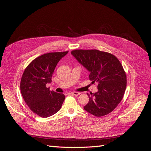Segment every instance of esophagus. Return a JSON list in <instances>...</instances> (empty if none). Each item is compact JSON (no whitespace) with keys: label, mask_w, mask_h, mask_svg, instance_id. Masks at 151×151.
I'll use <instances>...</instances> for the list:
<instances>
[{"label":"esophagus","mask_w":151,"mask_h":151,"mask_svg":"<svg viewBox=\"0 0 151 151\" xmlns=\"http://www.w3.org/2000/svg\"><path fill=\"white\" fill-rule=\"evenodd\" d=\"M71 94H73V95H74V96H79V95L81 94V93H78V92H72Z\"/></svg>","instance_id":"34e87169"}]
</instances>
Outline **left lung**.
I'll return each instance as SVG.
<instances>
[{
	"instance_id": "left-lung-1",
	"label": "left lung",
	"mask_w": 151,
	"mask_h": 151,
	"mask_svg": "<svg viewBox=\"0 0 151 151\" xmlns=\"http://www.w3.org/2000/svg\"><path fill=\"white\" fill-rule=\"evenodd\" d=\"M71 54L89 71L92 83H98V92L88 94L89 101L84 109L98 117L111 113L122 101L127 86L120 61L113 55L97 50H76Z\"/></svg>"
}]
</instances>
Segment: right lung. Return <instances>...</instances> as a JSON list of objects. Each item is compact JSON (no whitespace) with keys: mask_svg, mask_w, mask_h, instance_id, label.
Returning <instances> with one entry per match:
<instances>
[{"mask_svg":"<svg viewBox=\"0 0 151 151\" xmlns=\"http://www.w3.org/2000/svg\"><path fill=\"white\" fill-rule=\"evenodd\" d=\"M68 53H48L32 61L22 74L20 88L26 103L31 110L42 118L54 115L61 108L65 96L50 91L46 85L52 77L58 62Z\"/></svg>","mask_w":151,"mask_h":151,"instance_id":"add662e5","label":"right lung"}]
</instances>
